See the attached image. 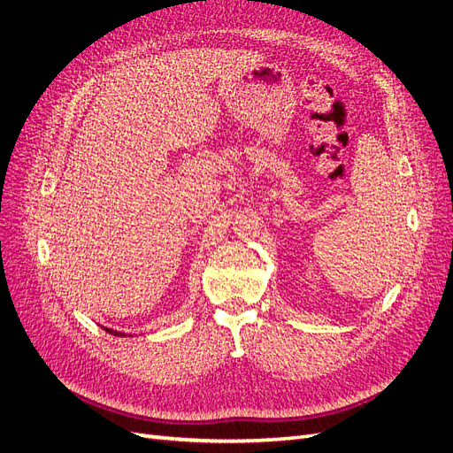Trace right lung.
I'll return each mask as SVG.
<instances>
[{"instance_id": "1", "label": "right lung", "mask_w": 453, "mask_h": 453, "mask_svg": "<svg viewBox=\"0 0 453 453\" xmlns=\"http://www.w3.org/2000/svg\"><path fill=\"white\" fill-rule=\"evenodd\" d=\"M105 331H107L109 334H115V336H119V334H120V333H117V331H111V328H105ZM120 336H122V334H120Z\"/></svg>"}]
</instances>
